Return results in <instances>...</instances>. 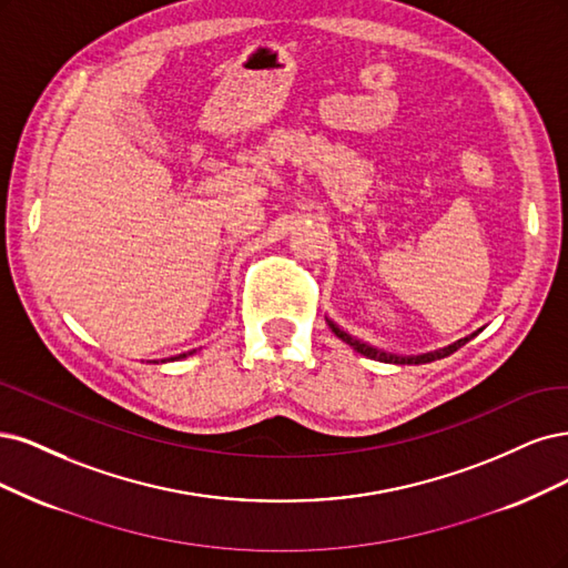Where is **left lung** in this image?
Wrapping results in <instances>:
<instances>
[{
    "instance_id": "left-lung-1",
    "label": "left lung",
    "mask_w": 568,
    "mask_h": 568,
    "mask_svg": "<svg viewBox=\"0 0 568 568\" xmlns=\"http://www.w3.org/2000/svg\"><path fill=\"white\" fill-rule=\"evenodd\" d=\"M325 321H327V325H331V331H333V333H335V335H337L342 342L349 344L354 352L363 354L365 358L382 361V363H394V365H423V363H432V361H438V358H446V356H450L453 352L460 349V346H465V344H467L471 337H477V335L484 331V327H479L477 333H471V335H467V337H463V339H457V342H453V344L444 346V349L427 352V354H419V356H400V354H392V352L377 349V346H373V344H368V342H361V339L352 337L349 333L342 331V327H339L335 321H331V318H325Z\"/></svg>"
}]
</instances>
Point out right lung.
Wrapping results in <instances>:
<instances>
[{
    "label": "right lung",
    "mask_w": 568,
    "mask_h": 568,
    "mask_svg": "<svg viewBox=\"0 0 568 568\" xmlns=\"http://www.w3.org/2000/svg\"><path fill=\"white\" fill-rule=\"evenodd\" d=\"M191 354H195V349H193V352H189V354H179V356H172V358H162V361H151V363H168V361H181V358H186V356H191Z\"/></svg>",
    "instance_id": "add662e5"
}]
</instances>
